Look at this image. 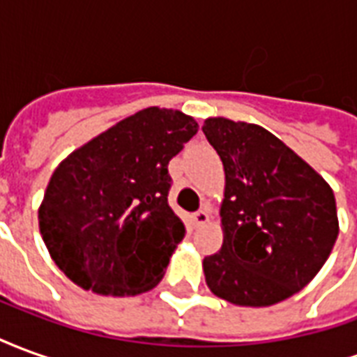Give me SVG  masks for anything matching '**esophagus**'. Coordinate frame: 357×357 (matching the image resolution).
Masks as SVG:
<instances>
[{
  "label": "esophagus",
  "instance_id": "34e87169",
  "mask_svg": "<svg viewBox=\"0 0 357 357\" xmlns=\"http://www.w3.org/2000/svg\"><path fill=\"white\" fill-rule=\"evenodd\" d=\"M208 210L206 208H201V210H197L193 214V224L195 225H204L206 222H208Z\"/></svg>",
  "mask_w": 357,
  "mask_h": 357
}]
</instances>
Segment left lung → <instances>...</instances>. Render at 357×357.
<instances>
[{"label":"left lung","mask_w":357,"mask_h":357,"mask_svg":"<svg viewBox=\"0 0 357 357\" xmlns=\"http://www.w3.org/2000/svg\"><path fill=\"white\" fill-rule=\"evenodd\" d=\"M224 162V245L202 260L208 289L237 306L262 307L304 289L338 235L329 183L262 126L204 120Z\"/></svg>","instance_id":"left-lung-1"}]
</instances>
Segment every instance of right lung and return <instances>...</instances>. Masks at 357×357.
Here are the masks:
<instances>
[{
    "label": "right lung",
    "mask_w": 357,
    "mask_h": 357,
    "mask_svg": "<svg viewBox=\"0 0 357 357\" xmlns=\"http://www.w3.org/2000/svg\"><path fill=\"white\" fill-rule=\"evenodd\" d=\"M199 130L179 110L149 107L66 156L38 212L40 231L70 281L105 296L160 283L185 225L168 204V162Z\"/></svg>",
    "instance_id": "add662e5"
}]
</instances>
